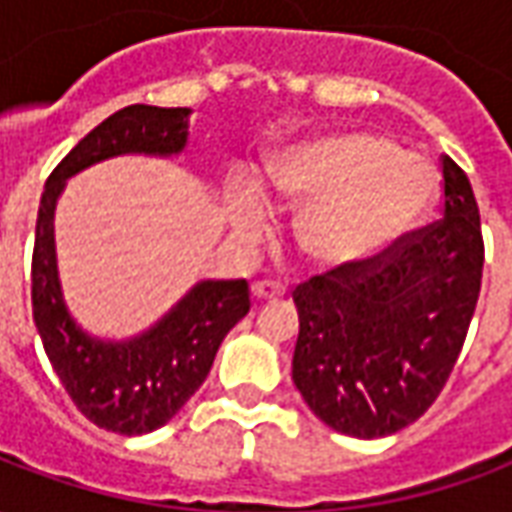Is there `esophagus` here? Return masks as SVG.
Returning a JSON list of instances; mask_svg holds the SVG:
<instances>
[{
  "label": "esophagus",
  "instance_id": "1",
  "mask_svg": "<svg viewBox=\"0 0 512 512\" xmlns=\"http://www.w3.org/2000/svg\"><path fill=\"white\" fill-rule=\"evenodd\" d=\"M252 296L257 301H271V299H282L285 296V288L279 282H268V279H260L252 285Z\"/></svg>",
  "mask_w": 512,
  "mask_h": 512
}]
</instances>
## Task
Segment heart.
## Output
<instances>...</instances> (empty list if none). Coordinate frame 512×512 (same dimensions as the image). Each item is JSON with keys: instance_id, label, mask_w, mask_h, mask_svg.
Here are the masks:
<instances>
[{"instance_id": "obj_1", "label": "heart", "mask_w": 512, "mask_h": 512, "mask_svg": "<svg viewBox=\"0 0 512 512\" xmlns=\"http://www.w3.org/2000/svg\"><path fill=\"white\" fill-rule=\"evenodd\" d=\"M271 191L285 208L304 211L301 252L323 268H345L373 260L422 222L439 194V172L384 136L334 134L279 156ZM233 222L244 235L266 224V202L249 183L235 189Z\"/></svg>"}]
</instances>
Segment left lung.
<instances>
[{
	"label": "left lung",
	"instance_id": "left-lung-1",
	"mask_svg": "<svg viewBox=\"0 0 512 512\" xmlns=\"http://www.w3.org/2000/svg\"><path fill=\"white\" fill-rule=\"evenodd\" d=\"M441 219L367 263L332 268L293 290V384L329 428L381 439L419 419L447 384L483 282L472 183L441 156Z\"/></svg>",
	"mask_w": 512,
	"mask_h": 512
}]
</instances>
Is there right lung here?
<instances>
[{"label":"right lung","instance_id":"right-lung-1","mask_svg":"<svg viewBox=\"0 0 512 512\" xmlns=\"http://www.w3.org/2000/svg\"><path fill=\"white\" fill-rule=\"evenodd\" d=\"M189 109L134 104L106 117L54 167L40 197L32 252V315L54 373L76 408L98 428L142 436L178 414L208 378L219 345L252 301L246 279L200 282L126 343L84 334L62 301L54 252V208L65 180L123 153L172 156L186 147Z\"/></svg>","mask_w":512,"mask_h":512}]
</instances>
